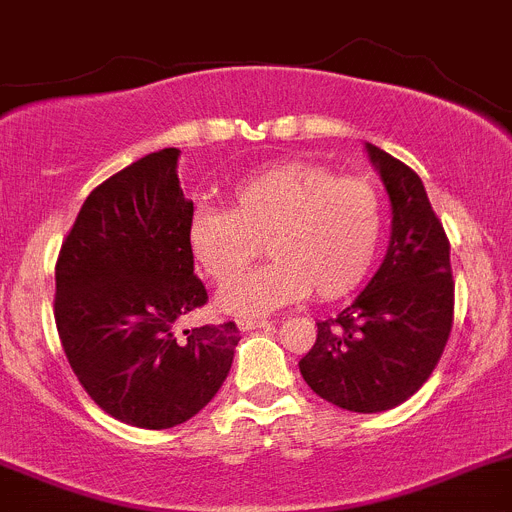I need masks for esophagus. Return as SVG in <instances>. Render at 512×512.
I'll return each mask as SVG.
<instances>
[{"instance_id": "esophagus-1", "label": "esophagus", "mask_w": 512, "mask_h": 512, "mask_svg": "<svg viewBox=\"0 0 512 512\" xmlns=\"http://www.w3.org/2000/svg\"><path fill=\"white\" fill-rule=\"evenodd\" d=\"M237 326H239V331H255V329H267V326H270V321L267 319H239Z\"/></svg>"}]
</instances>
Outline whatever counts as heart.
Wrapping results in <instances>:
<instances>
[{
	"label": "heart",
	"instance_id": "obj_1",
	"mask_svg": "<svg viewBox=\"0 0 512 512\" xmlns=\"http://www.w3.org/2000/svg\"><path fill=\"white\" fill-rule=\"evenodd\" d=\"M186 237L196 267L216 283L244 272L265 241L274 262L216 298L232 316H265L308 290L319 301L352 293L380 247L382 201L367 178L285 160L239 181L229 209L199 206Z\"/></svg>",
	"mask_w": 512,
	"mask_h": 512
}]
</instances>
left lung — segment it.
Segmentation results:
<instances>
[{
	"label": "left lung",
	"mask_w": 512,
	"mask_h": 512,
	"mask_svg": "<svg viewBox=\"0 0 512 512\" xmlns=\"http://www.w3.org/2000/svg\"><path fill=\"white\" fill-rule=\"evenodd\" d=\"M393 204L388 255L357 301L319 321L298 362L319 398L352 413L390 411L439 365L454 324L449 237L416 170L367 145Z\"/></svg>",
	"instance_id": "left-lung-1"
}]
</instances>
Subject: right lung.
<instances>
[{
  "label": "right lung",
  "instance_id": "obj_1",
  "mask_svg": "<svg viewBox=\"0 0 512 512\" xmlns=\"http://www.w3.org/2000/svg\"><path fill=\"white\" fill-rule=\"evenodd\" d=\"M178 153L165 147L99 183L55 262V326L73 375L101 411L153 431L214 398L239 342L234 321L176 334L209 301L193 275Z\"/></svg>",
  "mask_w": 512,
  "mask_h": 512
}]
</instances>
